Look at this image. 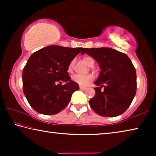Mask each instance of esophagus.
<instances>
[{"label":"esophagus","instance_id":"34e87169","mask_svg":"<svg viewBox=\"0 0 156 156\" xmlns=\"http://www.w3.org/2000/svg\"><path fill=\"white\" fill-rule=\"evenodd\" d=\"M80 89H81V90H85V89H87V87L80 86Z\"/></svg>","mask_w":156,"mask_h":156}]
</instances>
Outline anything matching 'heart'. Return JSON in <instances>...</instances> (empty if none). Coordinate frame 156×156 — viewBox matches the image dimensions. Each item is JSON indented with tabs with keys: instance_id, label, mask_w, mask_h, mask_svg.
<instances>
[{
	"instance_id": "heart-1",
	"label": "heart",
	"mask_w": 156,
	"mask_h": 156,
	"mask_svg": "<svg viewBox=\"0 0 156 156\" xmlns=\"http://www.w3.org/2000/svg\"><path fill=\"white\" fill-rule=\"evenodd\" d=\"M83 61L84 63L89 67H93L95 65V60L91 56H86L83 58ZM73 67H74V60H72L67 66V72L69 73H72L73 72ZM72 80L78 83L81 86H86L89 83L94 80L93 76L91 74L88 75H79L75 74L72 76Z\"/></svg>"
}]
</instances>
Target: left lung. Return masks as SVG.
Wrapping results in <instances>:
<instances>
[{
	"instance_id": "obj_1",
	"label": "left lung",
	"mask_w": 156,
	"mask_h": 156,
	"mask_svg": "<svg viewBox=\"0 0 156 156\" xmlns=\"http://www.w3.org/2000/svg\"><path fill=\"white\" fill-rule=\"evenodd\" d=\"M84 54L96 60L100 69L94 83L96 94L89 101L91 109L104 117L121 115L136 94V72L131 60L125 54L109 47L85 48L81 52Z\"/></svg>"
}]
</instances>
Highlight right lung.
Listing matches in <instances>:
<instances>
[{
	"label": "right lung",
	"instance_id": "add662e5",
	"mask_svg": "<svg viewBox=\"0 0 156 156\" xmlns=\"http://www.w3.org/2000/svg\"><path fill=\"white\" fill-rule=\"evenodd\" d=\"M83 49L51 45L31 54L23 71V89L36 112L54 115L67 106L72 94L79 89L69 76L67 66Z\"/></svg>",
	"mask_w": 156,
	"mask_h": 156
}]
</instances>
